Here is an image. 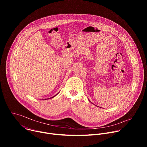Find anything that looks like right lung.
<instances>
[{
    "mask_svg": "<svg viewBox=\"0 0 147 147\" xmlns=\"http://www.w3.org/2000/svg\"><path fill=\"white\" fill-rule=\"evenodd\" d=\"M56 95H57V94H56ZM56 95H55V96H56ZM54 96H53V97H54ZM53 97H52V98H53Z\"/></svg>",
    "mask_w": 147,
    "mask_h": 147,
    "instance_id": "1",
    "label": "right lung"
}]
</instances>
